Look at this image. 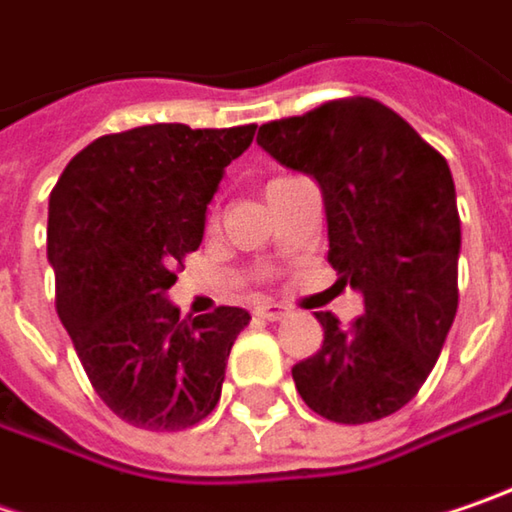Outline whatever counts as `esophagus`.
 <instances>
[{
	"label": "esophagus",
	"mask_w": 512,
	"mask_h": 512,
	"mask_svg": "<svg viewBox=\"0 0 512 512\" xmlns=\"http://www.w3.org/2000/svg\"><path fill=\"white\" fill-rule=\"evenodd\" d=\"M255 316L257 318H266V321H281L286 316V310L281 304H272V301H263V304H257L255 307Z\"/></svg>",
	"instance_id": "esophagus-1"
}]
</instances>
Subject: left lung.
Instances as JSON below:
<instances>
[{"mask_svg": "<svg viewBox=\"0 0 512 512\" xmlns=\"http://www.w3.org/2000/svg\"><path fill=\"white\" fill-rule=\"evenodd\" d=\"M257 144L310 173L327 211V260L365 313H318L321 350L292 368L301 400L333 423H374L432 374L458 313L461 217L446 159L394 109L339 98L269 121Z\"/></svg>", "mask_w": 512, "mask_h": 512, "instance_id": "obj_1", "label": "left lung"}]
</instances>
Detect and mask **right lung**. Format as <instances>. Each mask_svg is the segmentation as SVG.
<instances>
[{"label": "right lung", "instance_id": "obj_1", "mask_svg": "<svg viewBox=\"0 0 512 512\" xmlns=\"http://www.w3.org/2000/svg\"><path fill=\"white\" fill-rule=\"evenodd\" d=\"M255 124L191 130L147 124L95 138L48 199L54 304L109 411L138 429L179 432L220 403L240 307L179 318L176 269L202 243L223 170Z\"/></svg>", "mask_w": 512, "mask_h": 512}]
</instances>
